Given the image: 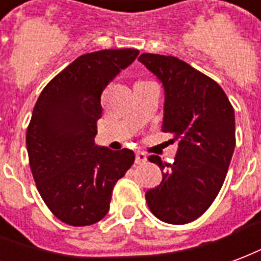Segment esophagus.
Returning <instances> with one entry per match:
<instances>
[{
    "mask_svg": "<svg viewBox=\"0 0 261 261\" xmlns=\"http://www.w3.org/2000/svg\"><path fill=\"white\" fill-rule=\"evenodd\" d=\"M135 161H136V164H143L147 161V157L144 155V153H136V157H135Z\"/></svg>",
    "mask_w": 261,
    "mask_h": 261,
    "instance_id": "obj_1",
    "label": "esophagus"
}]
</instances>
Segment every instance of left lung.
<instances>
[{"mask_svg": "<svg viewBox=\"0 0 261 261\" xmlns=\"http://www.w3.org/2000/svg\"><path fill=\"white\" fill-rule=\"evenodd\" d=\"M139 61L163 83V132L178 140L172 164L149 157L167 171L146 201L161 221L188 224L211 206L225 180L235 149L233 108L217 82L182 60L146 53Z\"/></svg>", "mask_w": 261, "mask_h": 261, "instance_id": "1", "label": "left lung"}]
</instances>
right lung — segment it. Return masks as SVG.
I'll list each match as a JSON object with an SVG mask.
<instances>
[{"mask_svg": "<svg viewBox=\"0 0 261 261\" xmlns=\"http://www.w3.org/2000/svg\"><path fill=\"white\" fill-rule=\"evenodd\" d=\"M135 48L81 55L43 89L26 132L30 170L40 196L58 220L73 227L100 221L112 189L135 161L129 149L94 144L101 93L136 60Z\"/></svg>", "mask_w": 261, "mask_h": 261, "instance_id": "right-lung-1", "label": "right lung"}]
</instances>
